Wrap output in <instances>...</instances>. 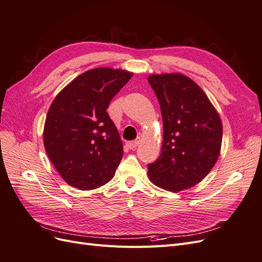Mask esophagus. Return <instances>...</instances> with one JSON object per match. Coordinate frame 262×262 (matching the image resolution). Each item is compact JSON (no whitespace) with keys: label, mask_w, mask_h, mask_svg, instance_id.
I'll use <instances>...</instances> for the list:
<instances>
[{"label":"esophagus","mask_w":262,"mask_h":262,"mask_svg":"<svg viewBox=\"0 0 262 262\" xmlns=\"http://www.w3.org/2000/svg\"><path fill=\"white\" fill-rule=\"evenodd\" d=\"M139 144H140V139H138L136 141L126 142V146H128V148H130V149H134Z\"/></svg>","instance_id":"esophagus-1"}]
</instances>
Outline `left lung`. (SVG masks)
<instances>
[{
	"label": "left lung",
	"mask_w": 262,
	"mask_h": 262,
	"mask_svg": "<svg viewBox=\"0 0 262 262\" xmlns=\"http://www.w3.org/2000/svg\"><path fill=\"white\" fill-rule=\"evenodd\" d=\"M163 118L161 155L147 165L150 182L168 191L192 188L207 177L221 153L223 125L201 87L181 73L148 75Z\"/></svg>",
	"instance_id": "obj_1"
}]
</instances>
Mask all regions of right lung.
Instances as JSON below:
<instances>
[{
  "mask_svg": "<svg viewBox=\"0 0 262 262\" xmlns=\"http://www.w3.org/2000/svg\"><path fill=\"white\" fill-rule=\"evenodd\" d=\"M132 76L122 69H92L53 99L45 121L43 145L68 185L92 190L115 176L123 145L106 110Z\"/></svg>",
  "mask_w": 262,
  "mask_h": 262,
  "instance_id": "right-lung-1",
  "label": "right lung"
}]
</instances>
